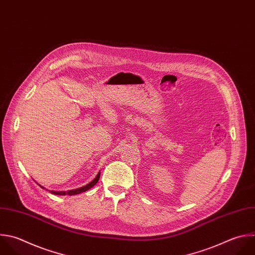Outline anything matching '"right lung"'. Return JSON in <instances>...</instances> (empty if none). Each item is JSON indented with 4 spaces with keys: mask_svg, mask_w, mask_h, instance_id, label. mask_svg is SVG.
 I'll return each mask as SVG.
<instances>
[{
    "mask_svg": "<svg viewBox=\"0 0 255 255\" xmlns=\"http://www.w3.org/2000/svg\"><path fill=\"white\" fill-rule=\"evenodd\" d=\"M100 175H101V172H99L98 173V175L96 176V178L92 181V182H90L89 184H87L86 186H83V187H81V188H78V189H74V190H69V191H51L53 194H58V195H66V194H68V195H74V194H79V193H81V192H84V191H86V190H88V189H90V188H92L98 181H99V179H100ZM40 185V184H39ZM42 188H44L42 185H40Z\"/></svg>",
    "mask_w": 255,
    "mask_h": 255,
    "instance_id": "add662e5",
    "label": "right lung"
}]
</instances>
